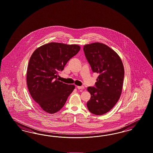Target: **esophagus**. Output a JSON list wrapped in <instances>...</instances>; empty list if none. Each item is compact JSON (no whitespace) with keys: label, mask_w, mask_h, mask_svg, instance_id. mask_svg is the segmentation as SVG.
<instances>
[{"label":"esophagus","mask_w":153,"mask_h":153,"mask_svg":"<svg viewBox=\"0 0 153 153\" xmlns=\"http://www.w3.org/2000/svg\"><path fill=\"white\" fill-rule=\"evenodd\" d=\"M77 88L79 90H83V89L85 88V87L84 86H77Z\"/></svg>","instance_id":"esophagus-1"}]
</instances>
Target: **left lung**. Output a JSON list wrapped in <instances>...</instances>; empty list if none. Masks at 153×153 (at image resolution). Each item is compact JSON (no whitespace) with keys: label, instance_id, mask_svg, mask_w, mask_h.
Segmentation results:
<instances>
[{"label":"left lung","instance_id":"8db88e82","mask_svg":"<svg viewBox=\"0 0 153 153\" xmlns=\"http://www.w3.org/2000/svg\"><path fill=\"white\" fill-rule=\"evenodd\" d=\"M83 50L93 72L99 74L96 87L87 88L91 98L87 106L94 114H104L113 108L120 97L124 65L117 53L104 44L97 42L87 44Z\"/></svg>","mask_w":153,"mask_h":153}]
</instances>
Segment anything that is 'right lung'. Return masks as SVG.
I'll return each instance as SVG.
<instances>
[{"mask_svg": "<svg viewBox=\"0 0 153 153\" xmlns=\"http://www.w3.org/2000/svg\"><path fill=\"white\" fill-rule=\"evenodd\" d=\"M80 49L78 45L53 42L37 48L30 58L27 72L29 92L46 113L59 111L74 90V85L63 83L57 76Z\"/></svg>", "mask_w": 153, "mask_h": 153, "instance_id": "right-lung-1", "label": "right lung"}]
</instances>
